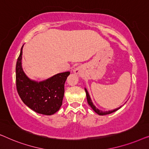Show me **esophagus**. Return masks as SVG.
Here are the masks:
<instances>
[{"label": "esophagus", "instance_id": "34e87169", "mask_svg": "<svg viewBox=\"0 0 149 149\" xmlns=\"http://www.w3.org/2000/svg\"><path fill=\"white\" fill-rule=\"evenodd\" d=\"M74 72L76 73V74H79V73L80 72V69H79V68H76L74 70Z\"/></svg>", "mask_w": 149, "mask_h": 149}]
</instances>
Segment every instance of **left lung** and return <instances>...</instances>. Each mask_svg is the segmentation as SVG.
Masks as SVG:
<instances>
[{
  "mask_svg": "<svg viewBox=\"0 0 149 149\" xmlns=\"http://www.w3.org/2000/svg\"><path fill=\"white\" fill-rule=\"evenodd\" d=\"M85 92H86V96H87V102H88L89 105L91 107V109H92L93 111H94L95 113L97 114H98L99 115H109V114H111L112 113H114V112L117 111V110H119V109H121V107H120L119 108H117V109H115V110H111V111H100V110L97 109L96 107H95L94 105H93V104L92 102V101H91V100L90 98V96H89V93L88 91L85 88Z\"/></svg>",
  "mask_w": 149,
  "mask_h": 149,
  "instance_id": "left-lung-1",
  "label": "left lung"
}]
</instances>
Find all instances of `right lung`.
<instances>
[{"label":"right lung","instance_id":"1","mask_svg":"<svg viewBox=\"0 0 149 149\" xmlns=\"http://www.w3.org/2000/svg\"><path fill=\"white\" fill-rule=\"evenodd\" d=\"M22 48L16 63V87L20 98L36 113L52 115L59 111L64 95V83L70 72L58 73L37 82L26 76L22 67Z\"/></svg>","mask_w":149,"mask_h":149}]
</instances>
